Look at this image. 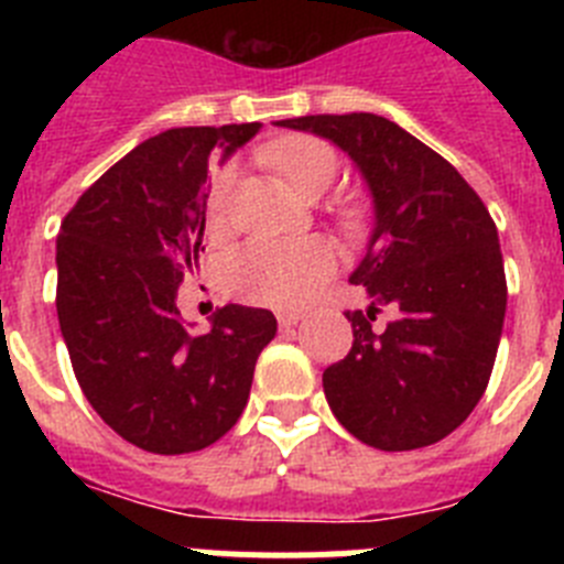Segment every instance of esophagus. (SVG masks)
<instances>
[{
	"label": "esophagus",
	"instance_id": "34e87169",
	"mask_svg": "<svg viewBox=\"0 0 564 564\" xmlns=\"http://www.w3.org/2000/svg\"><path fill=\"white\" fill-rule=\"evenodd\" d=\"M276 322L282 330H291V327H296L299 322H302V311H282L276 313Z\"/></svg>",
	"mask_w": 564,
	"mask_h": 564
}]
</instances>
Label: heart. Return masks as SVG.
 Listing matches in <instances>:
<instances>
[{"instance_id":"heart-1","label":"heart","mask_w":564,"mask_h":564,"mask_svg":"<svg viewBox=\"0 0 564 564\" xmlns=\"http://www.w3.org/2000/svg\"><path fill=\"white\" fill-rule=\"evenodd\" d=\"M268 161L299 194L316 197L325 194L336 177V154L316 138H288L268 149ZM234 169L226 166L214 174L208 188L206 214L212 226H223L231 200ZM333 251L322 239L302 242H271L251 239L226 257L223 282L228 293L242 302L276 311L302 307L316 293V288L333 273Z\"/></svg>"}]
</instances>
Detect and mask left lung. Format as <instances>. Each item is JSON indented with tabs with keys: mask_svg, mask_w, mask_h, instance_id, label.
Segmentation results:
<instances>
[{
	"mask_svg": "<svg viewBox=\"0 0 564 564\" xmlns=\"http://www.w3.org/2000/svg\"><path fill=\"white\" fill-rule=\"evenodd\" d=\"M276 127L341 149L372 197V231L347 313L352 347L322 376L333 415L372 449L410 452L455 432L486 392L506 318L497 226L449 161L372 112L305 115ZM381 310L393 322L376 334Z\"/></svg>",
	"mask_w": 564,
	"mask_h": 564,
	"instance_id": "obj_1",
	"label": "left lung"
}]
</instances>
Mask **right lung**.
Returning a JSON list of instances; mask_svg holds the SVG:
<instances>
[{
	"label": "right lung",
	"instance_id": "add662e5",
	"mask_svg": "<svg viewBox=\"0 0 564 564\" xmlns=\"http://www.w3.org/2000/svg\"><path fill=\"white\" fill-rule=\"evenodd\" d=\"M262 123L154 134L98 177L56 239V311L93 410L154 455L212 446L242 415L253 367L276 336L262 307L226 305L192 333L177 291L206 231L208 158L226 163Z\"/></svg>",
	"mask_w": 564,
	"mask_h": 564
}]
</instances>
